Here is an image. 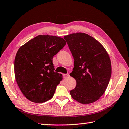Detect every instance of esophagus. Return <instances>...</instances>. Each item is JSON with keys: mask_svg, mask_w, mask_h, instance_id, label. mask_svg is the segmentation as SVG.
<instances>
[{"mask_svg": "<svg viewBox=\"0 0 129 129\" xmlns=\"http://www.w3.org/2000/svg\"><path fill=\"white\" fill-rule=\"evenodd\" d=\"M69 76V73H65V74H63V76H64V78H67L68 76Z\"/></svg>", "mask_w": 129, "mask_h": 129, "instance_id": "34e87169", "label": "esophagus"}]
</instances>
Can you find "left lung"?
Returning <instances> with one entry per match:
<instances>
[{
    "label": "left lung",
    "mask_w": 129,
    "mask_h": 129,
    "mask_svg": "<svg viewBox=\"0 0 129 129\" xmlns=\"http://www.w3.org/2000/svg\"><path fill=\"white\" fill-rule=\"evenodd\" d=\"M74 58L70 76L76 81L71 97L81 104H90L105 93L112 75L110 57L105 48L89 35L77 32L64 36Z\"/></svg>",
    "instance_id": "8db88e82"
}]
</instances>
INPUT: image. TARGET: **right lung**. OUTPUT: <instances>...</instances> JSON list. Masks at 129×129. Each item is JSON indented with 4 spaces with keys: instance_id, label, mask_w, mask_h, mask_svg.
<instances>
[{
    "instance_id": "obj_1",
    "label": "right lung",
    "mask_w": 129,
    "mask_h": 129,
    "mask_svg": "<svg viewBox=\"0 0 129 129\" xmlns=\"http://www.w3.org/2000/svg\"><path fill=\"white\" fill-rule=\"evenodd\" d=\"M65 44L60 37L40 35L17 51L14 62L15 79L29 101L42 103L53 97L62 76L54 72L52 60Z\"/></svg>"
}]
</instances>
